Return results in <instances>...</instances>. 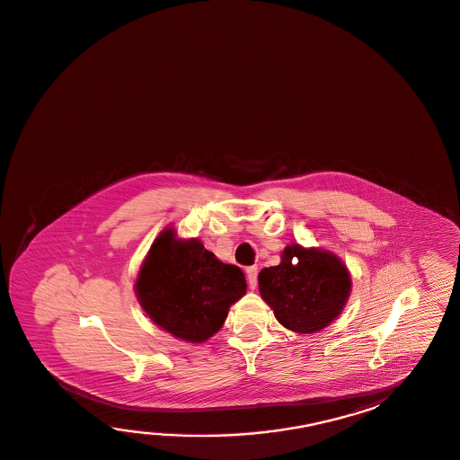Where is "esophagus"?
I'll use <instances>...</instances> for the list:
<instances>
[{
  "label": "esophagus",
  "instance_id": "obj_1",
  "mask_svg": "<svg viewBox=\"0 0 460 460\" xmlns=\"http://www.w3.org/2000/svg\"><path fill=\"white\" fill-rule=\"evenodd\" d=\"M257 273H259V269L252 265V267H247L245 269V275H247V281H249V287L251 288H255L257 287Z\"/></svg>",
  "mask_w": 460,
  "mask_h": 460
}]
</instances>
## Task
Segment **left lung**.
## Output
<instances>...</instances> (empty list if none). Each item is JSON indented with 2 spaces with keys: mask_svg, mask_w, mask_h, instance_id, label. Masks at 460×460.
<instances>
[{
  "mask_svg": "<svg viewBox=\"0 0 460 460\" xmlns=\"http://www.w3.org/2000/svg\"><path fill=\"white\" fill-rule=\"evenodd\" d=\"M259 291L283 328L313 334L342 313L352 279L336 253L290 244L281 251L279 265L261 270Z\"/></svg>",
  "mask_w": 460,
  "mask_h": 460,
  "instance_id": "8db88e82",
  "label": "left lung"
}]
</instances>
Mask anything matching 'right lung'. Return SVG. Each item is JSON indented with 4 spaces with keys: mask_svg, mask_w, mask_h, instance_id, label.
<instances>
[{
    "mask_svg": "<svg viewBox=\"0 0 460 460\" xmlns=\"http://www.w3.org/2000/svg\"><path fill=\"white\" fill-rule=\"evenodd\" d=\"M134 291L155 326L199 344L223 328L247 283L239 267L221 262L199 239H181L169 226L144 257Z\"/></svg>",
    "mask_w": 460,
    "mask_h": 460,
    "instance_id": "add662e5",
    "label": "right lung"
}]
</instances>
